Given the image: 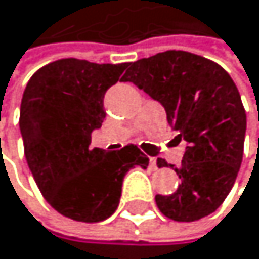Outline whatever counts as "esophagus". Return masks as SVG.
<instances>
[{"label":"esophagus","instance_id":"obj_1","mask_svg":"<svg viewBox=\"0 0 259 259\" xmlns=\"http://www.w3.org/2000/svg\"><path fill=\"white\" fill-rule=\"evenodd\" d=\"M149 168L152 169V171L157 169V159H155V157H149Z\"/></svg>","mask_w":259,"mask_h":259}]
</instances>
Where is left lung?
<instances>
[{
	"instance_id": "obj_1",
	"label": "left lung",
	"mask_w": 259,
	"mask_h": 259,
	"mask_svg": "<svg viewBox=\"0 0 259 259\" xmlns=\"http://www.w3.org/2000/svg\"><path fill=\"white\" fill-rule=\"evenodd\" d=\"M132 81L166 111L178 138L187 143L176 168L181 186L157 195L160 212L176 222L200 220L225 201L244 154L247 116L228 72L203 56L169 50L131 64ZM159 166H168L157 159Z\"/></svg>"
}]
</instances>
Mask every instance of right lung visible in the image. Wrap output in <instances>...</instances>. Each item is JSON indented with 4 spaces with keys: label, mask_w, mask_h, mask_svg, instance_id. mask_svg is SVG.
<instances>
[{
    "label": "right lung",
    "mask_w": 259,
    "mask_h": 259,
    "mask_svg": "<svg viewBox=\"0 0 259 259\" xmlns=\"http://www.w3.org/2000/svg\"><path fill=\"white\" fill-rule=\"evenodd\" d=\"M127 66L59 59L34 73L23 93L20 132L28 166L44 198L72 220L108 219L128 169L149 165L134 145L114 152L90 146L105 119V93Z\"/></svg>",
    "instance_id": "add662e5"
}]
</instances>
